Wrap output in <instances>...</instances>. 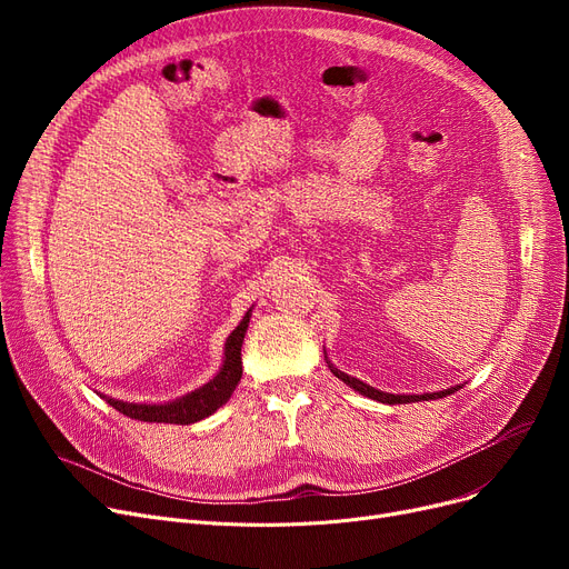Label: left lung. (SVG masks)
Returning <instances> with one entry per match:
<instances>
[{
	"instance_id": "1",
	"label": "left lung",
	"mask_w": 569,
	"mask_h": 569,
	"mask_svg": "<svg viewBox=\"0 0 569 569\" xmlns=\"http://www.w3.org/2000/svg\"><path fill=\"white\" fill-rule=\"evenodd\" d=\"M330 365V362H327ZM330 371L337 376V378H341L346 385H350L355 392H360V395H365V397H369V399H373V401H380V403H390V406H395V403H412V401H429V399H442V397H447V395H455L461 385H457V387H447V390H442V392H431V395H390V392H380V390H376V387H371V385H367V382H362V380H357V378H352V376H348V373H343V371H339L337 367H332L330 365Z\"/></svg>"
}]
</instances>
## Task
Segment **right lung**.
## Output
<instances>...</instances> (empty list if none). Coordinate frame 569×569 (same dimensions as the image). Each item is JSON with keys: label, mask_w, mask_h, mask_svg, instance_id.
<instances>
[{"label": "right lung", "mask_w": 569, "mask_h": 569, "mask_svg": "<svg viewBox=\"0 0 569 569\" xmlns=\"http://www.w3.org/2000/svg\"><path fill=\"white\" fill-rule=\"evenodd\" d=\"M249 320H251V309L244 313L242 322L234 327L232 335L226 341V350H223L226 357H223L221 371L207 385L193 390L191 395L179 397L170 403H152V406L117 401V399H110V397H103V399L114 410L131 417V420H140V422L193 425V422L204 420V417L212 415L217 408H221L230 399L239 378H242V343H244Z\"/></svg>", "instance_id": "right-lung-1"}]
</instances>
